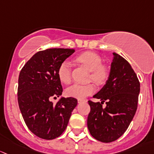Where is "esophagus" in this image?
<instances>
[{
    "instance_id": "obj_1",
    "label": "esophagus",
    "mask_w": 154,
    "mask_h": 154,
    "mask_svg": "<svg viewBox=\"0 0 154 154\" xmlns=\"http://www.w3.org/2000/svg\"><path fill=\"white\" fill-rule=\"evenodd\" d=\"M88 100L87 99H78V102L81 103V102H87Z\"/></svg>"
}]
</instances>
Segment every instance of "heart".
<instances>
[{
    "instance_id": "heart-1",
    "label": "heart",
    "mask_w": 154,
    "mask_h": 154,
    "mask_svg": "<svg viewBox=\"0 0 154 154\" xmlns=\"http://www.w3.org/2000/svg\"><path fill=\"white\" fill-rule=\"evenodd\" d=\"M75 60L86 67L90 71L88 81H93L96 85H104L108 80L110 70L107 65L103 64L102 58L99 54L91 51H87L80 54ZM57 74L59 80L62 83L69 84L72 78V69L70 63L68 61H64L59 64L57 70ZM95 91V86L93 83L74 84L66 89V94L69 97L83 99L89 95H91Z\"/></svg>"
}]
</instances>
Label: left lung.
I'll return each mask as SVG.
<instances>
[{"instance_id": "obj_1", "label": "left lung", "mask_w": 154, "mask_h": 154, "mask_svg": "<svg viewBox=\"0 0 154 154\" xmlns=\"http://www.w3.org/2000/svg\"><path fill=\"white\" fill-rule=\"evenodd\" d=\"M110 76L93 98L89 100L90 111L88 128L90 134L102 142H111L124 134L137 110L140 83L136 72L126 59L113 53ZM106 103V107L102 104Z\"/></svg>"}]
</instances>
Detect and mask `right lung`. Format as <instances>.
<instances>
[{"mask_svg":"<svg viewBox=\"0 0 154 154\" xmlns=\"http://www.w3.org/2000/svg\"><path fill=\"white\" fill-rule=\"evenodd\" d=\"M74 52L75 49L64 48L38 52L19 74V108L29 131L41 139L50 140L61 136L77 105V99L72 97L61 98L55 104L50 101L62 93L57 70Z\"/></svg>","mask_w":154,"mask_h":154,"instance_id":"right-lung-1","label":"right lung"}]
</instances>
